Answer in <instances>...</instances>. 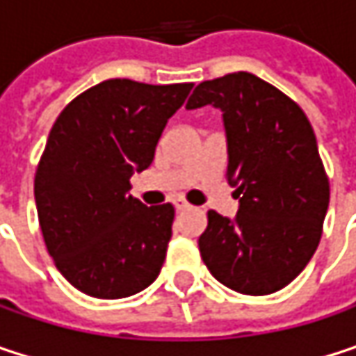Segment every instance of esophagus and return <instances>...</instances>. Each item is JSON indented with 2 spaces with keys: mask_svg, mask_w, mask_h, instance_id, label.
Here are the masks:
<instances>
[{
  "mask_svg": "<svg viewBox=\"0 0 356 356\" xmlns=\"http://www.w3.org/2000/svg\"><path fill=\"white\" fill-rule=\"evenodd\" d=\"M173 206L177 208V210H185V208H189V204L183 200V197H177V200H173Z\"/></svg>",
  "mask_w": 356,
  "mask_h": 356,
  "instance_id": "obj_1",
  "label": "esophagus"
}]
</instances>
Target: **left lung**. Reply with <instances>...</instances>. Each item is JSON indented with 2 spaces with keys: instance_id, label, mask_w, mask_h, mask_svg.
Returning <instances> with one entry per match:
<instances>
[{
  "instance_id": "obj_1",
  "label": "left lung",
  "mask_w": 356,
  "mask_h": 356,
  "mask_svg": "<svg viewBox=\"0 0 356 356\" xmlns=\"http://www.w3.org/2000/svg\"><path fill=\"white\" fill-rule=\"evenodd\" d=\"M204 105L222 111L239 212L231 220L208 210L202 259L241 295L276 293L309 264L327 212L330 181L314 127L293 99L249 72L197 84L185 108Z\"/></svg>"
}]
</instances>
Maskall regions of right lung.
<instances>
[{
	"label": "right lung",
	"mask_w": 356,
	"mask_h": 356,
	"mask_svg": "<svg viewBox=\"0 0 356 356\" xmlns=\"http://www.w3.org/2000/svg\"><path fill=\"white\" fill-rule=\"evenodd\" d=\"M193 84L105 80L51 127L35 175L38 225L63 278L97 299L150 286L165 261L173 204L144 206L129 179L150 167L159 138Z\"/></svg>",
	"instance_id": "right-lung-1"
}]
</instances>
